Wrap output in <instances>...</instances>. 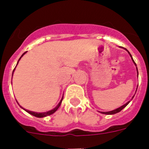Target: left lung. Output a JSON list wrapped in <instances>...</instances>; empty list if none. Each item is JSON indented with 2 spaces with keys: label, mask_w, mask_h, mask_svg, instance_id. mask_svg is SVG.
Here are the masks:
<instances>
[{
  "label": "left lung",
  "mask_w": 149,
  "mask_h": 149,
  "mask_svg": "<svg viewBox=\"0 0 149 149\" xmlns=\"http://www.w3.org/2000/svg\"><path fill=\"white\" fill-rule=\"evenodd\" d=\"M128 53H129V52H128ZM130 55H131V54H130ZM127 104H128V103L125 104V105H123V106L120 107H119V108L116 109V110H112V111H110V112H104L103 113H104V114H107V115H113V114L117 113H119V112H120L121 110H122V109L125 108V107L127 106Z\"/></svg>",
  "instance_id": "obj_1"
}]
</instances>
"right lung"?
<instances>
[{"label":"right lung","mask_w":149,"mask_h":149,"mask_svg":"<svg viewBox=\"0 0 149 149\" xmlns=\"http://www.w3.org/2000/svg\"><path fill=\"white\" fill-rule=\"evenodd\" d=\"M22 56H23V55H22ZM22 56H21V57H22ZM19 60H20V59H19ZM61 101H60V104H59L57 105V106H56L54 109V110H50V111L46 112V113H34V112L29 111V110H27V112H28V113L30 114H31V115L34 116H36V117H39V118H41V117L47 116H50V115H51V114H53L54 113H55V112H56V110H57V109H58L59 107H60V104H61Z\"/></svg>","instance_id":"1"}]
</instances>
